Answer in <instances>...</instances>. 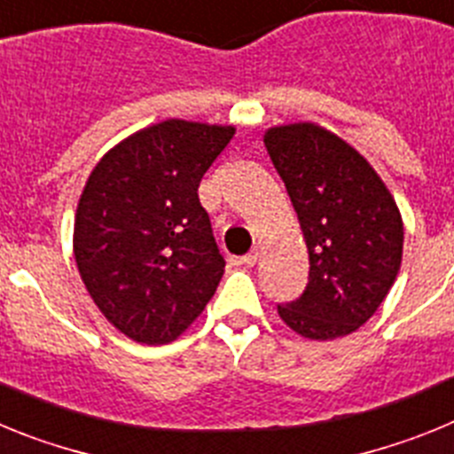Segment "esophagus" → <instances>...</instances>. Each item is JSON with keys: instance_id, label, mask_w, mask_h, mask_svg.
I'll list each match as a JSON object with an SVG mask.
<instances>
[{"instance_id": "esophagus-1", "label": "esophagus", "mask_w": 454, "mask_h": 454, "mask_svg": "<svg viewBox=\"0 0 454 454\" xmlns=\"http://www.w3.org/2000/svg\"><path fill=\"white\" fill-rule=\"evenodd\" d=\"M259 254H262V250H259V247H254V250L247 252V254L243 256V263H246L247 268L256 266V262H259Z\"/></svg>"}]
</instances>
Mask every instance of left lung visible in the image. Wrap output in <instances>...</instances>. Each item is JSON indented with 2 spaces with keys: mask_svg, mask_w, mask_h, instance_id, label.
I'll use <instances>...</instances> for the list:
<instances>
[{
  "mask_svg": "<svg viewBox=\"0 0 454 454\" xmlns=\"http://www.w3.org/2000/svg\"><path fill=\"white\" fill-rule=\"evenodd\" d=\"M263 143L309 252L307 288L277 314L309 340L352 334L398 277L404 243L398 204L366 156L320 124H277Z\"/></svg>",
  "mask_w": 454,
  "mask_h": 454,
  "instance_id": "8db88e82",
  "label": "left lung"
}]
</instances>
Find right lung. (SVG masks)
<instances>
[{"mask_svg": "<svg viewBox=\"0 0 454 454\" xmlns=\"http://www.w3.org/2000/svg\"><path fill=\"white\" fill-rule=\"evenodd\" d=\"M234 134V124L163 120L120 140L86 179L74 262L104 318L136 343L179 339L214 298L224 259L198 186Z\"/></svg>", "mask_w": 454, "mask_h": 454, "instance_id": "obj_1", "label": "right lung"}]
</instances>
